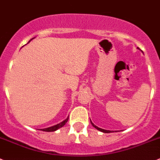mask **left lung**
I'll list each match as a JSON object with an SVG mask.
<instances>
[{
  "mask_svg": "<svg viewBox=\"0 0 160 160\" xmlns=\"http://www.w3.org/2000/svg\"><path fill=\"white\" fill-rule=\"evenodd\" d=\"M138 49H139V48H137ZM139 50H140V49H139ZM91 123H92V126H94V127L95 128V129H98V131H100V132H105V133H110V132H112V131H111V130H106V129H101V128H98V126H95V125L93 124V123H92V122L91 121Z\"/></svg>",
  "mask_w": 160,
  "mask_h": 160,
  "instance_id": "1",
  "label": "left lung"
}]
</instances>
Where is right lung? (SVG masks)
<instances>
[{
  "instance_id": "add662e5",
  "label": "right lung",
  "mask_w": 160,
  "mask_h": 160,
  "mask_svg": "<svg viewBox=\"0 0 160 160\" xmlns=\"http://www.w3.org/2000/svg\"><path fill=\"white\" fill-rule=\"evenodd\" d=\"M34 38H31L28 42H30L32 40V39H34ZM68 116L67 117V118H65L64 121H62V122L58 123V124L55 125V126H51V127L45 128V129H42L41 130H42V131H44V132H55V131H56V130H58V129H60V128H62V126H65V125L66 124L67 122H68Z\"/></svg>"
}]
</instances>
